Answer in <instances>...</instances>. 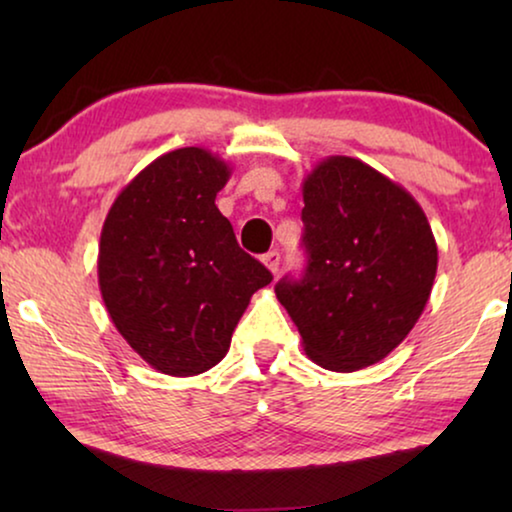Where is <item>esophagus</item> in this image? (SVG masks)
<instances>
[{
    "mask_svg": "<svg viewBox=\"0 0 512 512\" xmlns=\"http://www.w3.org/2000/svg\"><path fill=\"white\" fill-rule=\"evenodd\" d=\"M263 265L272 272V275H277V270H279V251H268V254L263 256Z\"/></svg>",
    "mask_w": 512,
    "mask_h": 512,
    "instance_id": "34e87169",
    "label": "esophagus"
}]
</instances>
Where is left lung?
<instances>
[{
    "label": "left lung",
    "mask_w": 512,
    "mask_h": 512,
    "mask_svg": "<svg viewBox=\"0 0 512 512\" xmlns=\"http://www.w3.org/2000/svg\"><path fill=\"white\" fill-rule=\"evenodd\" d=\"M307 272L275 293L317 366L354 373L389 356L422 317L438 244L419 202L359 158L303 179Z\"/></svg>",
    "instance_id": "left-lung-1"
}]
</instances>
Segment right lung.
Here are the masks:
<instances>
[{"instance_id": "obj_1", "label": "right lung", "mask_w": 512, "mask_h": 512, "mask_svg": "<svg viewBox=\"0 0 512 512\" xmlns=\"http://www.w3.org/2000/svg\"><path fill=\"white\" fill-rule=\"evenodd\" d=\"M230 174L202 146L174 149L135 174L104 219V307L123 340L163 375L214 368L251 296L272 282L214 205Z\"/></svg>"}]
</instances>
